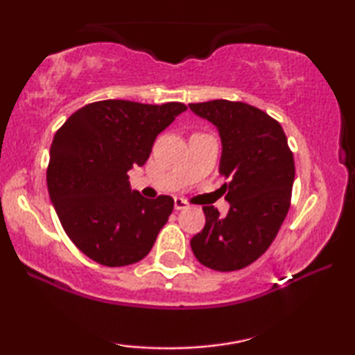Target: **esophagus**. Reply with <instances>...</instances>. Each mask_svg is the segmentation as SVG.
<instances>
[{
  "label": "esophagus",
  "instance_id": "34e87169",
  "mask_svg": "<svg viewBox=\"0 0 355 355\" xmlns=\"http://www.w3.org/2000/svg\"><path fill=\"white\" fill-rule=\"evenodd\" d=\"M187 207H189L187 200H184V198H181V197L174 198V208H176V210H184V208H187Z\"/></svg>",
  "mask_w": 355,
  "mask_h": 355
}]
</instances>
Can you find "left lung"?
<instances>
[{
	"label": "left lung",
	"instance_id": "left-lung-1",
	"mask_svg": "<svg viewBox=\"0 0 355 355\" xmlns=\"http://www.w3.org/2000/svg\"><path fill=\"white\" fill-rule=\"evenodd\" d=\"M221 137L220 174L230 178L225 218L203 207L205 227L191 239L193 255L216 271L245 268L275 241L291 205L294 157L278 121L242 101L189 105Z\"/></svg>",
	"mask_w": 355,
	"mask_h": 355
}]
</instances>
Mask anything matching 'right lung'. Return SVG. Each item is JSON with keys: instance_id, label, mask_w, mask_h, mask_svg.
Returning a JSON list of instances; mask_svg holds the SVG:
<instances>
[{"instance_id": "add662e5", "label": "right lung", "mask_w": 355, "mask_h": 355, "mask_svg": "<svg viewBox=\"0 0 355 355\" xmlns=\"http://www.w3.org/2000/svg\"><path fill=\"white\" fill-rule=\"evenodd\" d=\"M187 106L103 100L77 110L55 134L48 192L62 230L96 263L142 260L171 215L169 196L130 191L128 171L144 166L157 135Z\"/></svg>"}]
</instances>
